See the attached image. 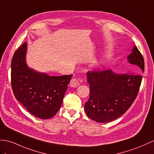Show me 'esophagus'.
Returning <instances> with one entry per match:
<instances>
[{
    "label": "esophagus",
    "instance_id": "obj_1",
    "mask_svg": "<svg viewBox=\"0 0 154 154\" xmlns=\"http://www.w3.org/2000/svg\"><path fill=\"white\" fill-rule=\"evenodd\" d=\"M70 86H72V87H77L79 85V82L78 80L75 78H73L71 79L70 81V83H69Z\"/></svg>",
    "mask_w": 154,
    "mask_h": 154
}]
</instances>
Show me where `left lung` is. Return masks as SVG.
I'll list each match as a JSON object with an SVG mask.
<instances>
[{
  "label": "left lung",
  "instance_id": "8db88e82",
  "mask_svg": "<svg viewBox=\"0 0 154 154\" xmlns=\"http://www.w3.org/2000/svg\"><path fill=\"white\" fill-rule=\"evenodd\" d=\"M128 60L144 72V60L136 46ZM90 97L85 104L87 116L106 123L115 120L128 111L139 93L142 76L134 73H116L112 70H92L87 73Z\"/></svg>",
  "mask_w": 154,
  "mask_h": 154
}]
</instances>
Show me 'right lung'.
Wrapping results in <instances>:
<instances>
[{
	"instance_id": "right-lung-1",
	"label": "right lung",
	"mask_w": 154,
	"mask_h": 154,
	"mask_svg": "<svg viewBox=\"0 0 154 154\" xmlns=\"http://www.w3.org/2000/svg\"><path fill=\"white\" fill-rule=\"evenodd\" d=\"M26 42L15 51L11 60V84L17 100L32 115L49 119L60 109L72 75L49 76L29 69L25 62Z\"/></svg>"
}]
</instances>
